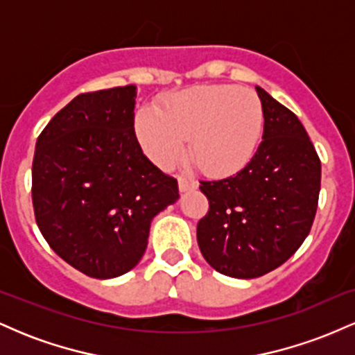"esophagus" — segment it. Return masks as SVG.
Wrapping results in <instances>:
<instances>
[{
  "instance_id": "34e87169",
  "label": "esophagus",
  "mask_w": 355,
  "mask_h": 355,
  "mask_svg": "<svg viewBox=\"0 0 355 355\" xmlns=\"http://www.w3.org/2000/svg\"><path fill=\"white\" fill-rule=\"evenodd\" d=\"M198 187L197 180H191V178H185L180 177L178 178V189L180 191H189V190H195Z\"/></svg>"
}]
</instances>
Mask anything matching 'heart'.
Returning a JSON list of instances; mask_svg holds the SVG:
<instances>
[{"instance_id":"obj_1","label":"heart","mask_w":355,"mask_h":355,"mask_svg":"<svg viewBox=\"0 0 355 355\" xmlns=\"http://www.w3.org/2000/svg\"><path fill=\"white\" fill-rule=\"evenodd\" d=\"M262 100L250 88L203 85L165 96L157 110L135 115V133L146 157L172 168L185 157L187 140L202 172L227 177L250 164L263 133Z\"/></svg>"}]
</instances>
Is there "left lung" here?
<instances>
[{"label": "left lung", "instance_id": "1", "mask_svg": "<svg viewBox=\"0 0 355 355\" xmlns=\"http://www.w3.org/2000/svg\"><path fill=\"white\" fill-rule=\"evenodd\" d=\"M262 100V144L245 168L223 180L200 182L209 214L197 225L203 259L235 279L280 267L311 232L320 191V160L304 125L255 87Z\"/></svg>", "mask_w": 355, "mask_h": 355}]
</instances>
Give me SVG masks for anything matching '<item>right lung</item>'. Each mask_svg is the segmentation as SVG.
<instances>
[{"label":"right lung","instance_id":"obj_1","mask_svg":"<svg viewBox=\"0 0 355 355\" xmlns=\"http://www.w3.org/2000/svg\"><path fill=\"white\" fill-rule=\"evenodd\" d=\"M137 87L81 93L36 140L35 218L53 250L93 279L123 275L140 262L150 223L177 202L178 183L141 152Z\"/></svg>","mask_w":355,"mask_h":355}]
</instances>
